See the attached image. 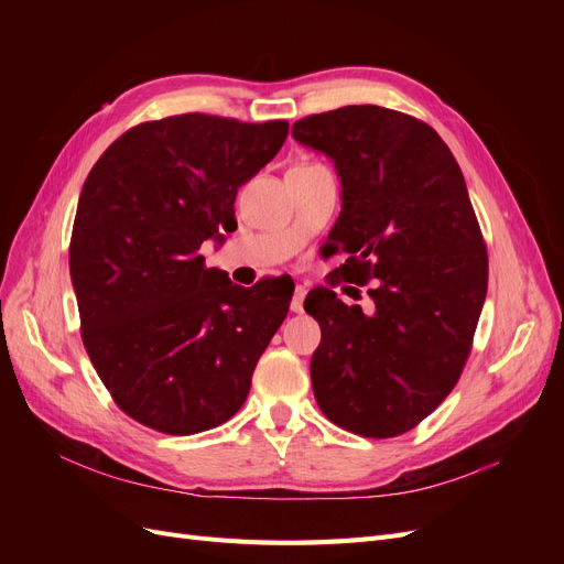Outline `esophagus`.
I'll use <instances>...</instances> for the list:
<instances>
[{
	"label": "esophagus",
	"mask_w": 564,
	"mask_h": 564,
	"mask_svg": "<svg viewBox=\"0 0 564 564\" xmlns=\"http://www.w3.org/2000/svg\"><path fill=\"white\" fill-rule=\"evenodd\" d=\"M303 299H305V286H296L292 296V311L303 313Z\"/></svg>",
	"instance_id": "esophagus-1"
}]
</instances>
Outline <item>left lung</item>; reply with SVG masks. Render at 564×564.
Wrapping results in <instances>:
<instances>
[{
	"label": "left lung",
	"instance_id": "8db88e82",
	"mask_svg": "<svg viewBox=\"0 0 564 564\" xmlns=\"http://www.w3.org/2000/svg\"><path fill=\"white\" fill-rule=\"evenodd\" d=\"M294 141L340 181L332 249L340 275L373 278L371 313L315 289L322 340L311 379L322 414L362 437L412 431L456 386L487 296V249L464 174L437 131L381 106L305 117Z\"/></svg>",
	"mask_w": 564,
	"mask_h": 564
}]
</instances>
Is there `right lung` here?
<instances>
[{
  "label": "right lung",
  "mask_w": 564,
  "mask_h": 564,
  "mask_svg": "<svg viewBox=\"0 0 564 564\" xmlns=\"http://www.w3.org/2000/svg\"><path fill=\"white\" fill-rule=\"evenodd\" d=\"M286 131L199 112L145 122L82 187L70 278L84 348L117 406L148 429L193 435L226 423L286 317L292 284L245 289L199 253L237 228V191Z\"/></svg>",
  "instance_id": "obj_1"
}]
</instances>
